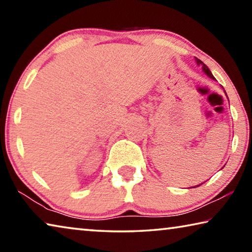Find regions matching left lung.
<instances>
[{
	"mask_svg": "<svg viewBox=\"0 0 252 252\" xmlns=\"http://www.w3.org/2000/svg\"><path fill=\"white\" fill-rule=\"evenodd\" d=\"M195 62H197V64L198 65H202V71L204 72V73H206L208 76H209V78H210V79H212V80H216L215 79V76H213L212 75V73H211V71L210 70H209V67L206 65V64H204V63L201 61V60H199V59H197V58H195ZM224 93H225V91H224ZM225 95H227V93H225ZM228 97V96H227ZM200 185H201V183H200ZM200 185H198V186H195V187H199ZM194 188V187H193Z\"/></svg>",
	"mask_w": 252,
	"mask_h": 252,
	"instance_id": "left-lung-1",
	"label": "left lung"
}]
</instances>
